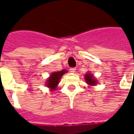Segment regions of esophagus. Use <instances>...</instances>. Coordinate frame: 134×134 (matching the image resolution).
I'll list each match as a JSON object with an SVG mask.
<instances>
[{
    "label": "esophagus",
    "mask_w": 134,
    "mask_h": 134,
    "mask_svg": "<svg viewBox=\"0 0 134 134\" xmlns=\"http://www.w3.org/2000/svg\"><path fill=\"white\" fill-rule=\"evenodd\" d=\"M70 72H71L74 73V72H76V68H75V67H72V68H70Z\"/></svg>",
    "instance_id": "1"
}]
</instances>
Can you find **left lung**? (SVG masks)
Wrapping results in <instances>:
<instances>
[{
    "label": "left lung",
    "instance_id": "left-lung-1",
    "mask_svg": "<svg viewBox=\"0 0 134 134\" xmlns=\"http://www.w3.org/2000/svg\"><path fill=\"white\" fill-rule=\"evenodd\" d=\"M85 82L86 83L88 84L89 85H96L98 82L96 80V79L93 77V75L90 72H87V74L85 75Z\"/></svg>",
    "mask_w": 134,
    "mask_h": 134
}]
</instances>
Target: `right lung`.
Masks as SVG:
<instances>
[{
	"mask_svg": "<svg viewBox=\"0 0 134 134\" xmlns=\"http://www.w3.org/2000/svg\"><path fill=\"white\" fill-rule=\"evenodd\" d=\"M66 70H62L59 72H55L52 73L50 75L49 77L47 80V87L51 89V90H54L57 88V86L58 85L59 80L61 79L62 76L64 75V73L67 72Z\"/></svg>",
	"mask_w": 134,
	"mask_h": 134,
	"instance_id": "right-lung-1",
	"label": "right lung"
}]
</instances>
